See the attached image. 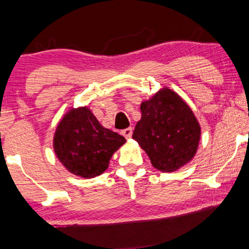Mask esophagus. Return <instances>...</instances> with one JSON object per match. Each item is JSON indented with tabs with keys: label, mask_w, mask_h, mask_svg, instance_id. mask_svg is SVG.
Here are the masks:
<instances>
[{
	"label": "esophagus",
	"mask_w": 249,
	"mask_h": 249,
	"mask_svg": "<svg viewBox=\"0 0 249 249\" xmlns=\"http://www.w3.org/2000/svg\"><path fill=\"white\" fill-rule=\"evenodd\" d=\"M132 131H133L132 127H127V128H125V130L122 131V134L126 138V139H128V138L132 137Z\"/></svg>",
	"instance_id": "1"
}]
</instances>
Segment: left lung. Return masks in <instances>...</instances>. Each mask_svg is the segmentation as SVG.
<instances>
[{
	"label": "left lung",
	"instance_id": "left-lung-1",
	"mask_svg": "<svg viewBox=\"0 0 249 249\" xmlns=\"http://www.w3.org/2000/svg\"><path fill=\"white\" fill-rule=\"evenodd\" d=\"M142 119L132 138L155 168L174 172L196 154L200 127L190 107L170 89L158 92L140 107Z\"/></svg>",
	"mask_w": 249,
	"mask_h": 249
}]
</instances>
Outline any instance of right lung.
<instances>
[{
	"label": "right lung",
	"instance_id": "add662e5",
	"mask_svg": "<svg viewBox=\"0 0 249 249\" xmlns=\"http://www.w3.org/2000/svg\"><path fill=\"white\" fill-rule=\"evenodd\" d=\"M125 142L123 136L102 126L87 107H79L59 123L53 145L71 173L90 178L107 168L110 158Z\"/></svg>",
	"mask_w": 249,
	"mask_h": 249
}]
</instances>
